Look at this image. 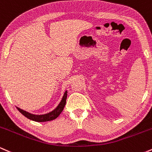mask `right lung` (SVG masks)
Returning a JSON list of instances; mask_svg holds the SVG:
<instances>
[{
    "instance_id": "add662e5",
    "label": "right lung",
    "mask_w": 152,
    "mask_h": 152,
    "mask_svg": "<svg viewBox=\"0 0 152 152\" xmlns=\"http://www.w3.org/2000/svg\"><path fill=\"white\" fill-rule=\"evenodd\" d=\"M66 98H67V91H66L65 93H64V96H63V98L61 101V102L59 103V104L57 106V107L55 109L53 110L50 112L46 114H42V115H36L31 114V113L28 112V111H24L20 108L17 107V109L19 111H20L21 114L25 116L26 118H29V119L32 120V121H37V122H45V121H49L51 120L55 119L59 115L61 114V113L62 112V111L64 110V106L66 105Z\"/></svg>"
}]
</instances>
